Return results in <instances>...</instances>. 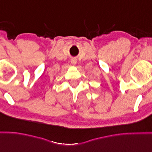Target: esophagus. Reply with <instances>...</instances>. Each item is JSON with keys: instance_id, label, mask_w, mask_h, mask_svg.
Masks as SVG:
<instances>
[{"instance_id": "obj_1", "label": "esophagus", "mask_w": 152, "mask_h": 152, "mask_svg": "<svg viewBox=\"0 0 152 152\" xmlns=\"http://www.w3.org/2000/svg\"><path fill=\"white\" fill-rule=\"evenodd\" d=\"M71 64H76V58H73V59H71Z\"/></svg>"}]
</instances>
